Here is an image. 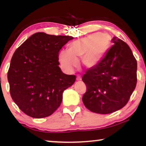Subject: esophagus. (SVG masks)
<instances>
[{"label": "esophagus", "mask_w": 146, "mask_h": 146, "mask_svg": "<svg viewBox=\"0 0 146 146\" xmlns=\"http://www.w3.org/2000/svg\"><path fill=\"white\" fill-rule=\"evenodd\" d=\"M76 80L78 81H80V80H82V78L80 77V76H77V78H76Z\"/></svg>", "instance_id": "obj_1"}]
</instances>
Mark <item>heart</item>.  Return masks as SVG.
I'll list each match as a JSON object with an SVG mask.
<instances>
[{"mask_svg": "<svg viewBox=\"0 0 146 146\" xmlns=\"http://www.w3.org/2000/svg\"><path fill=\"white\" fill-rule=\"evenodd\" d=\"M110 42L108 35L100 33L81 38L70 44L68 51L60 52V62L66 71L72 72L78 66V60L82 58L84 67L92 68L102 58L108 49Z\"/></svg>", "mask_w": 146, "mask_h": 146, "instance_id": "b5f03b06", "label": "heart"}]
</instances>
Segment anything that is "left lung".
Instances as JSON below:
<instances>
[{
    "instance_id": "left-lung-1",
    "label": "left lung",
    "mask_w": 146,
    "mask_h": 146,
    "mask_svg": "<svg viewBox=\"0 0 146 146\" xmlns=\"http://www.w3.org/2000/svg\"><path fill=\"white\" fill-rule=\"evenodd\" d=\"M113 45L102 60L83 76L87 90L82 101L86 108L110 113L128 102L137 83V61L129 46L114 36Z\"/></svg>"
}]
</instances>
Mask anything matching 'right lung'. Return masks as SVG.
<instances>
[{"instance_id": "1", "label": "right lung", "mask_w": 146, "mask_h": 146, "mask_svg": "<svg viewBox=\"0 0 146 146\" xmlns=\"http://www.w3.org/2000/svg\"><path fill=\"white\" fill-rule=\"evenodd\" d=\"M73 38L37 33L13 54L7 74L10 94L25 114L42 118L60 106L63 92L74 83L76 76L61 71L59 52Z\"/></svg>"}]
</instances>
